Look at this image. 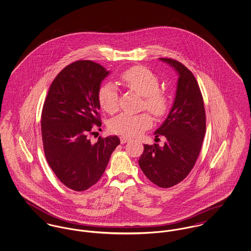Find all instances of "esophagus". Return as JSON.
I'll return each mask as SVG.
<instances>
[{"mask_svg":"<svg viewBox=\"0 0 251 251\" xmlns=\"http://www.w3.org/2000/svg\"><path fill=\"white\" fill-rule=\"evenodd\" d=\"M131 139L129 138V137H127V136H120V143L121 144H125L127 143V142H129Z\"/></svg>","mask_w":251,"mask_h":251,"instance_id":"esophagus-1","label":"esophagus"}]
</instances>
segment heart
<instances>
[{
	"label": "heart",
	"instance_id": "obj_1",
	"mask_svg": "<svg viewBox=\"0 0 251 251\" xmlns=\"http://www.w3.org/2000/svg\"><path fill=\"white\" fill-rule=\"evenodd\" d=\"M121 82L131 91L143 96V108H147L157 118L164 117L169 109L170 101L166 91L159 88L157 75L142 66H135L120 75ZM100 108L108 114H115L119 110V94L112 84L100 86L97 94ZM152 124L150 114L139 115L121 114L111 120L110 131L123 136H135L149 129Z\"/></svg>",
	"mask_w": 251,
	"mask_h": 251
}]
</instances>
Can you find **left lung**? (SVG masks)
I'll return each mask as SVG.
<instances>
[{"instance_id":"left-lung-1","label":"left lung","mask_w":251,"mask_h":251,"mask_svg":"<svg viewBox=\"0 0 251 251\" xmlns=\"http://www.w3.org/2000/svg\"><path fill=\"white\" fill-rule=\"evenodd\" d=\"M159 59L179 75L176 96L167 119L154 132L156 137H166L164 147L144 145L138 164L151 181L169 188L185 179L195 166L205 135L206 116L202 95L193 73L177 60Z\"/></svg>"}]
</instances>
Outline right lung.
I'll list each match as a JSON object with an SVG mask.
<instances>
[{
    "mask_svg": "<svg viewBox=\"0 0 251 251\" xmlns=\"http://www.w3.org/2000/svg\"><path fill=\"white\" fill-rule=\"evenodd\" d=\"M110 72L89 60L67 66L50 84L41 114L44 153L60 181L74 191H84L100 179L120 138L88 134L101 126L97 94Z\"/></svg>",
    "mask_w": 251,
    "mask_h": 251,
    "instance_id": "add662e5",
    "label": "right lung"
}]
</instances>
